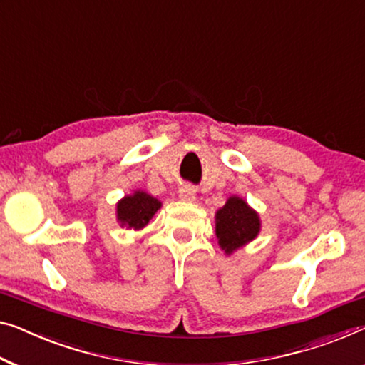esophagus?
I'll return each mask as SVG.
<instances>
[{
    "label": "esophagus",
    "mask_w": 365,
    "mask_h": 365,
    "mask_svg": "<svg viewBox=\"0 0 365 365\" xmlns=\"http://www.w3.org/2000/svg\"><path fill=\"white\" fill-rule=\"evenodd\" d=\"M195 195H197V190L190 187V185H183V187H180V190H178V197H180V200L183 201H193Z\"/></svg>",
    "instance_id": "34e87169"
}]
</instances>
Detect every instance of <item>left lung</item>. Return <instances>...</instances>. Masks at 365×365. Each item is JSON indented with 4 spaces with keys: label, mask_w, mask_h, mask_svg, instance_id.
Wrapping results in <instances>:
<instances>
[{
    "label": "left lung",
    "mask_w": 365,
    "mask_h": 365,
    "mask_svg": "<svg viewBox=\"0 0 365 365\" xmlns=\"http://www.w3.org/2000/svg\"><path fill=\"white\" fill-rule=\"evenodd\" d=\"M259 230L257 213L237 197H231L216 213V236L220 239V246L227 254L252 241Z\"/></svg>",
    "instance_id": "obj_1"
}]
</instances>
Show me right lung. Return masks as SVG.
I'll list each match as a JSON object with an SVG mask.
<instances>
[{
  "label": "right lung",
  "instance_id": "right-lung-1",
  "mask_svg": "<svg viewBox=\"0 0 365 365\" xmlns=\"http://www.w3.org/2000/svg\"><path fill=\"white\" fill-rule=\"evenodd\" d=\"M160 208V201L152 198L144 192H135L130 197L119 201L118 205V220L123 226L140 230L148 225L149 220L157 210Z\"/></svg>",
  "mask_w": 365,
  "mask_h": 365
}]
</instances>
